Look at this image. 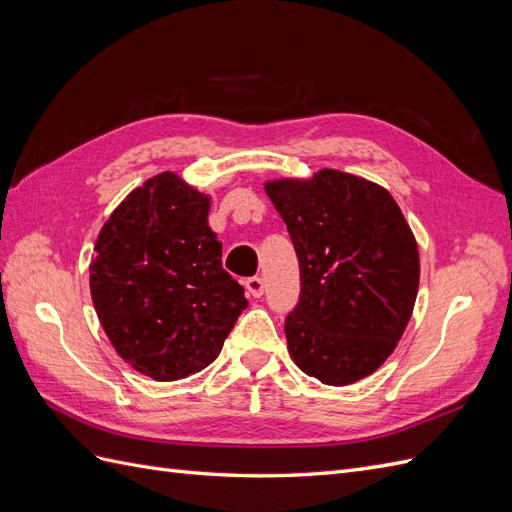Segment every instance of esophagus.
<instances>
[{"instance_id": "34e87169", "label": "esophagus", "mask_w": 512, "mask_h": 512, "mask_svg": "<svg viewBox=\"0 0 512 512\" xmlns=\"http://www.w3.org/2000/svg\"><path fill=\"white\" fill-rule=\"evenodd\" d=\"M245 290L247 294H252V297H262V292H265V280L262 277H247L245 280Z\"/></svg>"}]
</instances>
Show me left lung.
I'll use <instances>...</instances> for the list:
<instances>
[{"instance_id":"obj_1","label":"left lung","mask_w":512,"mask_h":512,"mask_svg":"<svg viewBox=\"0 0 512 512\" xmlns=\"http://www.w3.org/2000/svg\"><path fill=\"white\" fill-rule=\"evenodd\" d=\"M299 256L301 299L286 318L290 359L329 386L359 382L389 359L416 303L418 243L382 185L320 168L265 181Z\"/></svg>"}]
</instances>
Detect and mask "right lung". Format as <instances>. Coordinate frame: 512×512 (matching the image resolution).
<instances>
[{
	"label": "right lung",
	"mask_w": 512,
	"mask_h": 512,
	"mask_svg": "<svg viewBox=\"0 0 512 512\" xmlns=\"http://www.w3.org/2000/svg\"><path fill=\"white\" fill-rule=\"evenodd\" d=\"M209 209L211 196L164 170L121 200L94 245L89 290L102 329L123 361L158 382L218 359L247 307L222 269Z\"/></svg>",
	"instance_id": "obj_1"
}]
</instances>
